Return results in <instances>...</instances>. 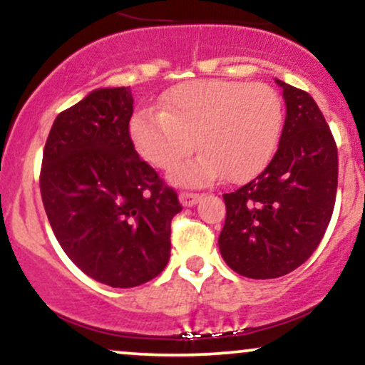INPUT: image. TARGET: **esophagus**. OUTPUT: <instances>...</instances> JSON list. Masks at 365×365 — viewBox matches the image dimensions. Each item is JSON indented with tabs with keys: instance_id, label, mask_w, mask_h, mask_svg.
<instances>
[{
	"instance_id": "esophagus-1",
	"label": "esophagus",
	"mask_w": 365,
	"mask_h": 365,
	"mask_svg": "<svg viewBox=\"0 0 365 365\" xmlns=\"http://www.w3.org/2000/svg\"><path fill=\"white\" fill-rule=\"evenodd\" d=\"M178 199H180V202H182V206L192 207V206H195L200 199H202V195L194 194V192H182V194L178 195Z\"/></svg>"
}]
</instances>
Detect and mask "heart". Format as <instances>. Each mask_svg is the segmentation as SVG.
I'll return each mask as SVG.
<instances>
[{
  "instance_id": "b5f03b06",
  "label": "heart",
  "mask_w": 365,
  "mask_h": 365,
  "mask_svg": "<svg viewBox=\"0 0 365 365\" xmlns=\"http://www.w3.org/2000/svg\"><path fill=\"white\" fill-rule=\"evenodd\" d=\"M282 128L283 103L273 87L221 78L178 83L161 98V111L130 120L133 145L158 168H171L195 145L202 150L171 171L182 185L254 177L273 158Z\"/></svg>"
}]
</instances>
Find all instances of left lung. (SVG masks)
<instances>
[{
    "mask_svg": "<svg viewBox=\"0 0 365 365\" xmlns=\"http://www.w3.org/2000/svg\"><path fill=\"white\" fill-rule=\"evenodd\" d=\"M287 118L269 165L223 194L220 252L247 278H279L311 257L324 237L338 187V150L324 116L305 91L276 78Z\"/></svg>",
    "mask_w": 365,
    "mask_h": 365,
    "instance_id": "1",
    "label": "left lung"
}]
</instances>
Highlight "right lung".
I'll return each instance as SVG.
<instances>
[{
  "instance_id": "right-lung-1",
  "label": "right lung",
  "mask_w": 365,
  "mask_h": 365,
  "mask_svg": "<svg viewBox=\"0 0 365 365\" xmlns=\"http://www.w3.org/2000/svg\"><path fill=\"white\" fill-rule=\"evenodd\" d=\"M130 87L96 89L54 120L41 197L54 237L96 282L132 288L156 278L171 250L178 195L130 139Z\"/></svg>"
}]
</instances>
